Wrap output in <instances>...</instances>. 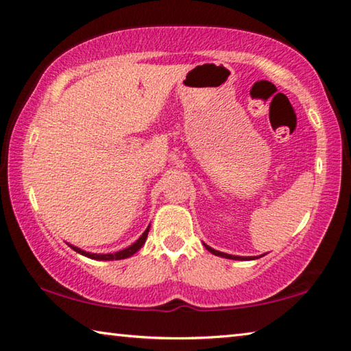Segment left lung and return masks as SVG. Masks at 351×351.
Segmentation results:
<instances>
[{"mask_svg": "<svg viewBox=\"0 0 351 351\" xmlns=\"http://www.w3.org/2000/svg\"><path fill=\"white\" fill-rule=\"evenodd\" d=\"M204 246H206L207 251L212 252V254H215V255H218V257H224V258H232V260H252V257H237V255H230V254H224V252L215 251V249H212L210 246H207V245H204Z\"/></svg>", "mask_w": 351, "mask_h": 351, "instance_id": "1", "label": "left lung"}]
</instances>
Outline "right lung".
I'll return each mask as SVG.
<instances>
[{"mask_svg": "<svg viewBox=\"0 0 351 351\" xmlns=\"http://www.w3.org/2000/svg\"><path fill=\"white\" fill-rule=\"evenodd\" d=\"M148 230H150V226H148V228L145 229V232L142 234V235L139 237V239L133 243L132 246H128V247H125V249H122V251L114 252V254H91V252L82 251V249H80V247H77V246H73V245H69V246L73 247L75 252H79V254H82V255H85V257H90V258H93V260H122V258H128V257H132L133 254H136V252L139 251V249L142 247V245H144L145 240H147Z\"/></svg>", "mask_w": 351, "mask_h": 351, "instance_id": "1", "label": "right lung"}]
</instances>
